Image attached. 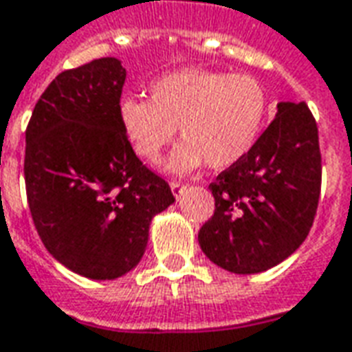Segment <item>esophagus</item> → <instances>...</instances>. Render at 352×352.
<instances>
[{
    "instance_id": "1",
    "label": "esophagus",
    "mask_w": 352,
    "mask_h": 352,
    "mask_svg": "<svg viewBox=\"0 0 352 352\" xmlns=\"http://www.w3.org/2000/svg\"><path fill=\"white\" fill-rule=\"evenodd\" d=\"M170 189H173L174 197H179V195H182V191L186 189V186H184L182 182H178V179H173V182H170Z\"/></svg>"
}]
</instances>
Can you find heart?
Returning a JSON list of instances; mask_svg holds the SVG:
<instances>
[{
	"label": "heart",
	"instance_id": "b5f03b06",
	"mask_svg": "<svg viewBox=\"0 0 352 352\" xmlns=\"http://www.w3.org/2000/svg\"><path fill=\"white\" fill-rule=\"evenodd\" d=\"M268 107L266 89L251 74L184 69L153 82L150 99L125 97L120 120L133 150L150 163L161 157L178 127L184 142L173 153V170L204 163L223 170L255 148Z\"/></svg>",
	"mask_w": 352,
	"mask_h": 352
}]
</instances>
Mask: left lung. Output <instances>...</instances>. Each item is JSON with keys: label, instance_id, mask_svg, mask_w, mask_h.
<instances>
[{"label": "left lung", "instance_id": "obj_1", "mask_svg": "<svg viewBox=\"0 0 352 352\" xmlns=\"http://www.w3.org/2000/svg\"><path fill=\"white\" fill-rule=\"evenodd\" d=\"M320 163L311 110L279 102L255 148L208 186L215 210L199 232L204 255L234 274H258L292 255L317 215Z\"/></svg>", "mask_w": 352, "mask_h": 352}]
</instances>
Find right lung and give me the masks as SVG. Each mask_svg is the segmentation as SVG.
Segmentation results:
<instances>
[{
	"instance_id": "right-lung-1",
	"label": "right lung",
	"mask_w": 352,
	"mask_h": 352,
	"mask_svg": "<svg viewBox=\"0 0 352 352\" xmlns=\"http://www.w3.org/2000/svg\"><path fill=\"white\" fill-rule=\"evenodd\" d=\"M125 69L99 58L67 69L25 127L28 204L41 242L89 279H116L144 255L151 217L170 187L137 157L120 120Z\"/></svg>"
}]
</instances>
